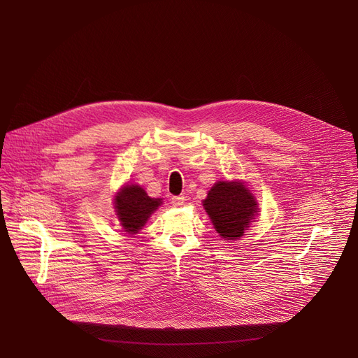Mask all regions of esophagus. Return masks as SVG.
Returning a JSON list of instances; mask_svg holds the SVG:
<instances>
[{"instance_id": "1", "label": "esophagus", "mask_w": 358, "mask_h": 358, "mask_svg": "<svg viewBox=\"0 0 358 358\" xmlns=\"http://www.w3.org/2000/svg\"><path fill=\"white\" fill-rule=\"evenodd\" d=\"M184 201H185L184 196H176V197H173V199H171V204H173V206H176V208H180V206H182V204H184Z\"/></svg>"}]
</instances>
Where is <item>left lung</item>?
<instances>
[{
  "mask_svg": "<svg viewBox=\"0 0 358 358\" xmlns=\"http://www.w3.org/2000/svg\"><path fill=\"white\" fill-rule=\"evenodd\" d=\"M203 208L223 241L242 238L258 215L257 200L242 181H217L203 200Z\"/></svg>",
  "mask_w": 358,
  "mask_h": 358,
  "instance_id": "obj_1",
  "label": "left lung"
}]
</instances>
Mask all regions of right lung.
<instances>
[{
    "label": "right lung",
    "instance_id": "1",
    "mask_svg": "<svg viewBox=\"0 0 358 358\" xmlns=\"http://www.w3.org/2000/svg\"><path fill=\"white\" fill-rule=\"evenodd\" d=\"M162 199H152L138 184H126L115 196V209L124 232L138 234L159 206Z\"/></svg>",
    "mask_w": 358,
    "mask_h": 358
}]
</instances>
